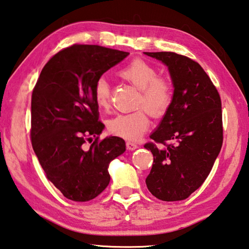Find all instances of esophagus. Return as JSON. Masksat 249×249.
Returning a JSON list of instances; mask_svg holds the SVG:
<instances>
[{
    "label": "esophagus",
    "instance_id": "obj_1",
    "mask_svg": "<svg viewBox=\"0 0 249 249\" xmlns=\"http://www.w3.org/2000/svg\"><path fill=\"white\" fill-rule=\"evenodd\" d=\"M126 147H127V149L128 150H130V151H133V150H136L138 148V145L136 144L135 142H131V141H127V142H126Z\"/></svg>",
    "mask_w": 249,
    "mask_h": 249
}]
</instances>
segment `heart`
<instances>
[{
  "label": "heart",
  "instance_id": "obj_1",
  "mask_svg": "<svg viewBox=\"0 0 249 249\" xmlns=\"http://www.w3.org/2000/svg\"><path fill=\"white\" fill-rule=\"evenodd\" d=\"M119 75L139 89L136 106L142 108L114 116L108 122V130L118 137L136 141L149 127L148 111L153 118H160L168 111L174 97L173 86L166 77L158 75L157 68L142 59L131 60L119 71ZM94 99L99 109L110 107V86L105 77L96 82Z\"/></svg>",
  "mask_w": 249,
  "mask_h": 249
}]
</instances>
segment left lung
Here are the masks:
<instances>
[{
    "instance_id": "left-lung-1",
    "label": "left lung",
    "mask_w": 249,
    "mask_h": 249,
    "mask_svg": "<svg viewBox=\"0 0 249 249\" xmlns=\"http://www.w3.org/2000/svg\"><path fill=\"white\" fill-rule=\"evenodd\" d=\"M144 53L167 66L174 85L172 106L150 136L165 148L144 144L153 154L145 183L159 199L181 201L202 186L221 150V99L196 61L173 52Z\"/></svg>"
}]
</instances>
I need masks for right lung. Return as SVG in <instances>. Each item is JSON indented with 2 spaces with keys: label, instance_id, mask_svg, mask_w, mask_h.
<instances>
[{
  "label": "right lung",
  "instance_id": "right-lung-1",
  "mask_svg": "<svg viewBox=\"0 0 249 249\" xmlns=\"http://www.w3.org/2000/svg\"><path fill=\"white\" fill-rule=\"evenodd\" d=\"M129 53L74 44L44 66L31 98V142L47 179L75 202L98 196L110 182L112 160L124 153L115 136L99 140L105 125L94 99L96 82ZM95 141L86 150L84 143Z\"/></svg>",
  "mask_w": 249,
  "mask_h": 249
}]
</instances>
